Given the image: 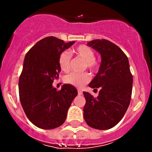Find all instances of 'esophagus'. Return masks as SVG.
<instances>
[{"label": "esophagus", "instance_id": "obj_1", "mask_svg": "<svg viewBox=\"0 0 152 152\" xmlns=\"http://www.w3.org/2000/svg\"><path fill=\"white\" fill-rule=\"evenodd\" d=\"M78 94L79 95H82V91L81 90H78Z\"/></svg>", "mask_w": 152, "mask_h": 152}]
</instances>
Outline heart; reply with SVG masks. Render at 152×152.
I'll list each match as a JSON object with an SVG mask.
<instances>
[{"label":"heart","mask_w":152,"mask_h":152,"mask_svg":"<svg viewBox=\"0 0 152 152\" xmlns=\"http://www.w3.org/2000/svg\"><path fill=\"white\" fill-rule=\"evenodd\" d=\"M74 53L78 57L85 61L84 68L90 69L91 71H96L99 67V62L95 58V52L90 47L86 45H81L76 47ZM71 56L67 50L60 53L58 59L61 70L64 72H68L70 68ZM90 75L88 72L83 73H70L64 78L65 82L77 87H82L88 83L90 80Z\"/></svg>","instance_id":"heart-1"}]
</instances>
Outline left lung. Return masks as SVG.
Returning <instances> with one entry per match:
<instances>
[{"label": "left lung", "instance_id": "obj_1", "mask_svg": "<svg viewBox=\"0 0 152 152\" xmlns=\"http://www.w3.org/2000/svg\"><path fill=\"white\" fill-rule=\"evenodd\" d=\"M102 56L99 70L89 87L97 90L99 96L83 92L86 99L84 118L89 126L106 130L117 125L125 115L132 91L133 78L129 59L123 50L107 39L87 43Z\"/></svg>", "mask_w": 152, "mask_h": 152}]
</instances>
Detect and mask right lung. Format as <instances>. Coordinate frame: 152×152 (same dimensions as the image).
<instances>
[{
	"label": "right lung",
	"instance_id": "1",
	"mask_svg": "<svg viewBox=\"0 0 152 152\" xmlns=\"http://www.w3.org/2000/svg\"><path fill=\"white\" fill-rule=\"evenodd\" d=\"M74 43L47 37L26 55L19 79L20 100L28 120L39 128L52 129L62 125L77 96V90L71 85L65 84L59 91L52 85L61 71L59 55Z\"/></svg>",
	"mask_w": 152,
	"mask_h": 152
}]
</instances>
